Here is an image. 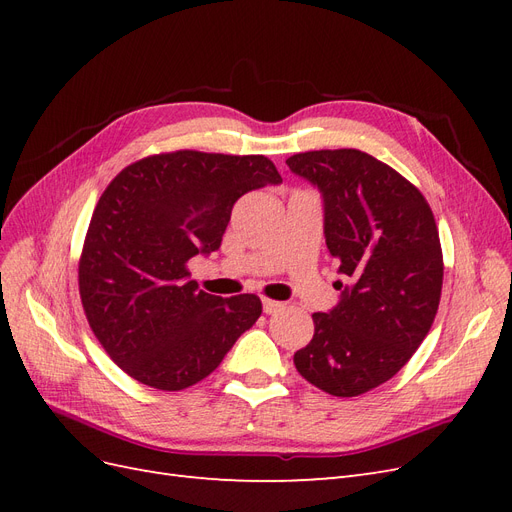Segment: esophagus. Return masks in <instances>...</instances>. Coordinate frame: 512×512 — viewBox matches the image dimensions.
Listing matches in <instances>:
<instances>
[{
    "instance_id": "esophagus-1",
    "label": "esophagus",
    "mask_w": 512,
    "mask_h": 512,
    "mask_svg": "<svg viewBox=\"0 0 512 512\" xmlns=\"http://www.w3.org/2000/svg\"><path fill=\"white\" fill-rule=\"evenodd\" d=\"M262 309H265V314H277L280 309H284V303L265 297V299H262Z\"/></svg>"
}]
</instances>
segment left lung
<instances>
[{"label":"left lung","mask_w":512,"mask_h":512,"mask_svg":"<svg viewBox=\"0 0 512 512\" xmlns=\"http://www.w3.org/2000/svg\"><path fill=\"white\" fill-rule=\"evenodd\" d=\"M292 173L324 196V235L350 286L294 367L320 391L356 397L391 380L438 314L444 260L433 211L395 168L359 149L294 153Z\"/></svg>","instance_id":"1"}]
</instances>
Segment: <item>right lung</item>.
<instances>
[{"label":"right lung","mask_w":512,"mask_h":512,"mask_svg":"<svg viewBox=\"0 0 512 512\" xmlns=\"http://www.w3.org/2000/svg\"><path fill=\"white\" fill-rule=\"evenodd\" d=\"M280 181L265 156L179 149L136 160L106 185L79 258V292L91 331L130 378L188 389L258 320L256 294L198 290L188 262L220 250L245 192Z\"/></svg>","instance_id":"add662e5"}]
</instances>
